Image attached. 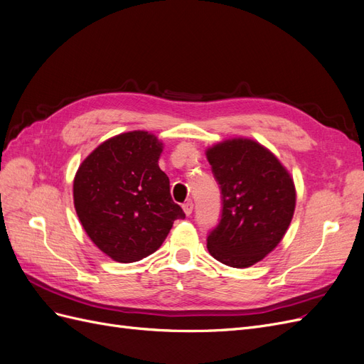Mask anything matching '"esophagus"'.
<instances>
[{"label":"esophagus","mask_w":364,"mask_h":364,"mask_svg":"<svg viewBox=\"0 0 364 364\" xmlns=\"http://www.w3.org/2000/svg\"><path fill=\"white\" fill-rule=\"evenodd\" d=\"M183 213L186 214V215H191L193 214V208H194V205H193V202H186V203H183Z\"/></svg>","instance_id":"obj_1"}]
</instances>
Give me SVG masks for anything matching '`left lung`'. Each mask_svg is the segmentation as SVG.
I'll list each match as a JSON object with an SVG mask.
<instances>
[{"mask_svg": "<svg viewBox=\"0 0 364 364\" xmlns=\"http://www.w3.org/2000/svg\"><path fill=\"white\" fill-rule=\"evenodd\" d=\"M222 191V218L208 235V250L230 267L261 261L287 232L296 206L290 173L259 142L234 138L206 150Z\"/></svg>", "mask_w": 364, "mask_h": 364, "instance_id": "left-lung-1", "label": "left lung"}]
</instances>
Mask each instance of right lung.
I'll return each instance as SVG.
<instances>
[{
	"mask_svg": "<svg viewBox=\"0 0 364 364\" xmlns=\"http://www.w3.org/2000/svg\"><path fill=\"white\" fill-rule=\"evenodd\" d=\"M162 149L149 132H126L98 146L75 173L74 206L85 232L118 262L151 255L174 220L185 218L158 165Z\"/></svg>",
	"mask_w": 364,
	"mask_h": 364,
	"instance_id": "1",
	"label": "right lung"
}]
</instances>
